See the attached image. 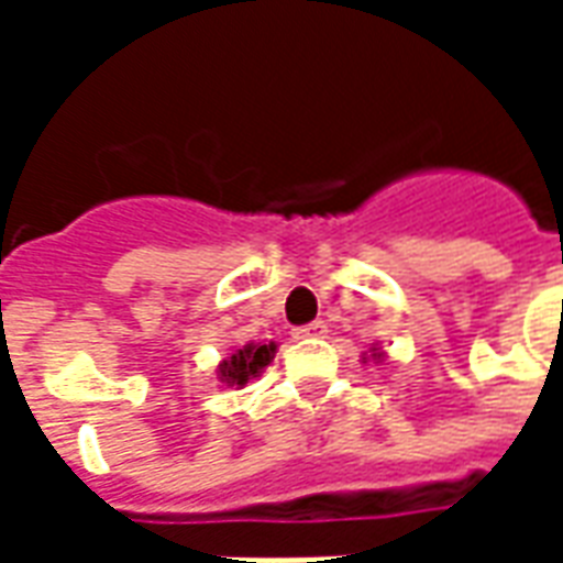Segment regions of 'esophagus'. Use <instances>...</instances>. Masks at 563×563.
Listing matches in <instances>:
<instances>
[{
    "label": "esophagus",
    "instance_id": "34e87169",
    "mask_svg": "<svg viewBox=\"0 0 563 563\" xmlns=\"http://www.w3.org/2000/svg\"><path fill=\"white\" fill-rule=\"evenodd\" d=\"M325 331H329V325H325L322 319H313L310 325H301V329L295 331V334H298V338H322Z\"/></svg>",
    "mask_w": 563,
    "mask_h": 563
}]
</instances>
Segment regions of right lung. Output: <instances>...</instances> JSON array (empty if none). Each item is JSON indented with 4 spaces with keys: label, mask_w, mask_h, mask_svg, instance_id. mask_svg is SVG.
Wrapping results in <instances>:
<instances>
[{
    "label": "right lung",
    "mask_w": 563,
    "mask_h": 563,
    "mask_svg": "<svg viewBox=\"0 0 563 563\" xmlns=\"http://www.w3.org/2000/svg\"><path fill=\"white\" fill-rule=\"evenodd\" d=\"M274 353H277V343H246L244 350H234L229 358H222L217 377L225 386H246L250 379L258 377L271 365Z\"/></svg>",
    "instance_id": "add662e5"
}]
</instances>
